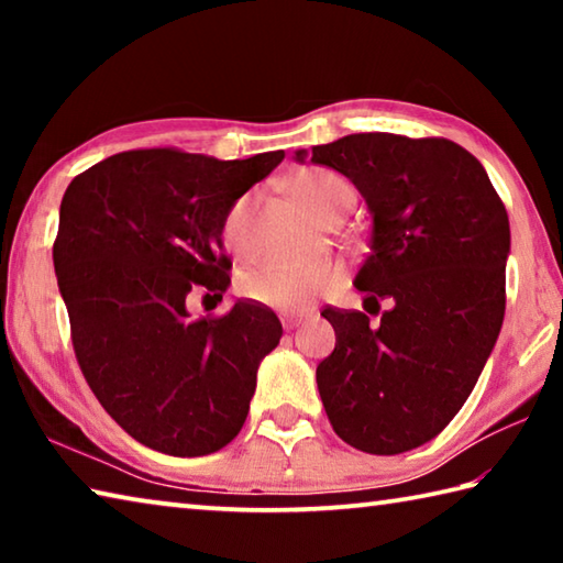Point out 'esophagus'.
I'll list each match as a JSON object with an SVG mask.
<instances>
[{
    "label": "esophagus",
    "instance_id": "obj_1",
    "mask_svg": "<svg viewBox=\"0 0 563 563\" xmlns=\"http://www.w3.org/2000/svg\"><path fill=\"white\" fill-rule=\"evenodd\" d=\"M280 320H283V328L285 330H295L302 322V316H283Z\"/></svg>",
    "mask_w": 563,
    "mask_h": 563
}]
</instances>
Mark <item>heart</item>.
<instances>
[{
    "label": "heart",
    "instance_id": "obj_1",
    "mask_svg": "<svg viewBox=\"0 0 563 563\" xmlns=\"http://www.w3.org/2000/svg\"><path fill=\"white\" fill-rule=\"evenodd\" d=\"M295 194L322 216L345 196H352L347 180L330 168H308L292 178ZM247 208L251 198L235 201L223 221V241L235 253H247ZM338 285V268L330 263H268L258 268H247L238 278V290L243 298L271 305V308L295 310L316 302Z\"/></svg>",
    "mask_w": 563,
    "mask_h": 563
}]
</instances>
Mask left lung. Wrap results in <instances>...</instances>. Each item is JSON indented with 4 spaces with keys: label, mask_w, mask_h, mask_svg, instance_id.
Masks as SVG:
<instances>
[{
    "label": "left lung",
    "mask_w": 563,
    "mask_h": 563,
    "mask_svg": "<svg viewBox=\"0 0 563 563\" xmlns=\"http://www.w3.org/2000/svg\"><path fill=\"white\" fill-rule=\"evenodd\" d=\"M347 176L373 216L355 288L379 312L322 310L335 350L318 365L332 430L367 454L434 440L460 412L504 320L509 216L487 170L446 139L352 133L295 161Z\"/></svg>",
    "instance_id": "obj_1"
}]
</instances>
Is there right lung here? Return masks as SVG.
Here are the masks:
<instances>
[{
    "label": "right lung",
    "mask_w": 563,
    "mask_h": 563,
    "mask_svg": "<svg viewBox=\"0 0 563 563\" xmlns=\"http://www.w3.org/2000/svg\"><path fill=\"white\" fill-rule=\"evenodd\" d=\"M283 158L123 151L66 188L54 271L76 360L113 422L151 450L203 456L241 432L280 320L255 302L194 320L186 298H223L225 216Z\"/></svg>",
    "instance_id": "obj_1"
}]
</instances>
